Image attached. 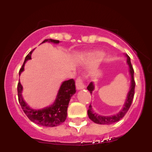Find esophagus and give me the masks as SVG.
I'll use <instances>...</instances> for the list:
<instances>
[{
    "instance_id": "obj_1",
    "label": "esophagus",
    "mask_w": 152,
    "mask_h": 152,
    "mask_svg": "<svg viewBox=\"0 0 152 152\" xmlns=\"http://www.w3.org/2000/svg\"><path fill=\"white\" fill-rule=\"evenodd\" d=\"M76 89L77 90H81L85 88L84 84H83V81L82 80L81 77H78L76 81Z\"/></svg>"
}]
</instances>
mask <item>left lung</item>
<instances>
[{"label": "left lung", "mask_w": 152, "mask_h": 152, "mask_svg": "<svg viewBox=\"0 0 152 152\" xmlns=\"http://www.w3.org/2000/svg\"><path fill=\"white\" fill-rule=\"evenodd\" d=\"M126 56L127 58V64H128L129 66V73L131 75V86L130 89L129 91V93L126 96V101H125L124 104L123 108H122L121 111L117 113L116 114L113 115V116H101V115L97 114L96 113L94 112L92 109V106H89L88 110V117L91 121H93L94 123L99 124H114L115 122H117L119 121L120 119H121L124 116H125V114H126V112L128 111V110L129 109L131 105H132V103L133 102L134 96V88H135V81H134V69L133 66H132V64H131V59L130 57L127 54H126ZM87 89L90 91L91 94H92L94 89V86L93 82H91L88 86H87Z\"/></svg>", "instance_id": "obj_1"}]
</instances>
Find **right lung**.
Masks as SVG:
<instances>
[{
  "mask_svg": "<svg viewBox=\"0 0 152 152\" xmlns=\"http://www.w3.org/2000/svg\"><path fill=\"white\" fill-rule=\"evenodd\" d=\"M47 41L53 43H59L58 40L46 39L41 43L47 42ZM33 50L26 56L23 64L19 71V75L24 70V65L26 62L28 60L31 59V53ZM17 90H18L19 104L28 118L36 124L46 127H53L58 126L63 122L65 121L66 116H67V109L69 106V103L70 102L71 96L76 93V86H75V81L73 78L64 81L59 88L56 99L53 104L48 107L38 110L31 109L23 100L22 97L23 86L20 84V81L18 83Z\"/></svg>",
  "mask_w": 152,
  "mask_h": 152,
  "instance_id": "right-lung-1",
  "label": "right lung"
}]
</instances>
